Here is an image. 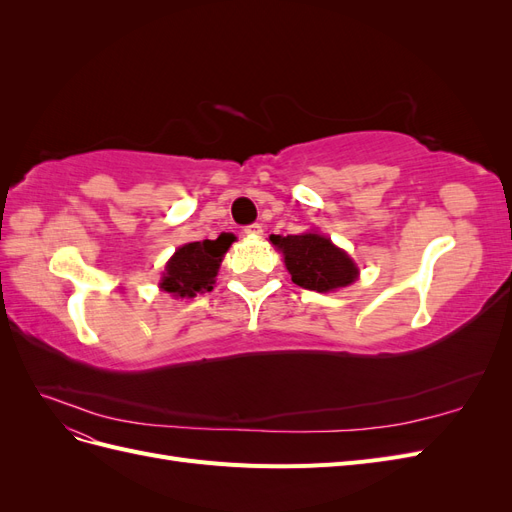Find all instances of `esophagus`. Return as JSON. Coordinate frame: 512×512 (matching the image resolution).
<instances>
[{
	"label": "esophagus",
	"mask_w": 512,
	"mask_h": 512,
	"mask_svg": "<svg viewBox=\"0 0 512 512\" xmlns=\"http://www.w3.org/2000/svg\"><path fill=\"white\" fill-rule=\"evenodd\" d=\"M243 232L247 237H258V235H262V226L260 224H250V226L243 228Z\"/></svg>",
	"instance_id": "34e87169"
}]
</instances>
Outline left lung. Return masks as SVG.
I'll return each instance as SVG.
<instances>
[{
    "mask_svg": "<svg viewBox=\"0 0 512 512\" xmlns=\"http://www.w3.org/2000/svg\"><path fill=\"white\" fill-rule=\"evenodd\" d=\"M271 243L284 254L292 282L301 288L329 292L352 284L359 273L344 250L316 232L288 237L271 235Z\"/></svg>",
    "mask_w": 512,
    "mask_h": 512,
    "instance_id": "8db88e82",
    "label": "left lung"
}]
</instances>
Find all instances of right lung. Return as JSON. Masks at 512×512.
I'll return each instance as SVG.
<instances>
[{
	"instance_id": "obj_1",
	"label": "right lung",
	"mask_w": 512,
	"mask_h": 512,
	"mask_svg": "<svg viewBox=\"0 0 512 512\" xmlns=\"http://www.w3.org/2000/svg\"><path fill=\"white\" fill-rule=\"evenodd\" d=\"M232 241L235 237L224 232L215 241L205 239L179 247L166 265V273L160 282L162 290L175 294V297H196V292L211 290L222 256Z\"/></svg>"
}]
</instances>
